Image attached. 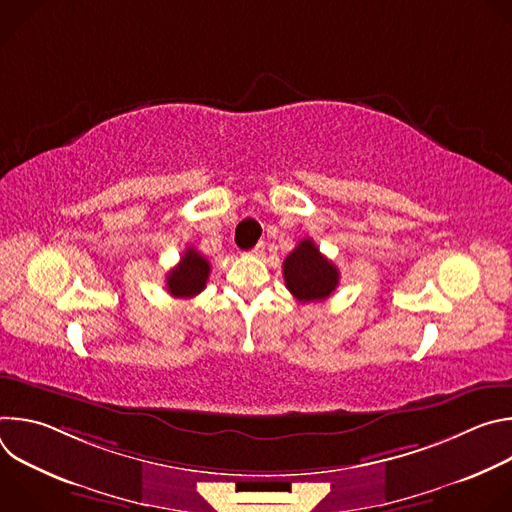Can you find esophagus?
<instances>
[{"mask_svg": "<svg viewBox=\"0 0 512 512\" xmlns=\"http://www.w3.org/2000/svg\"><path fill=\"white\" fill-rule=\"evenodd\" d=\"M249 253H251L253 257H263V253H265V243H257Z\"/></svg>", "mask_w": 512, "mask_h": 512, "instance_id": "1", "label": "esophagus"}]
</instances>
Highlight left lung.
<instances>
[{"label": "left lung", "mask_w": 512, "mask_h": 512, "mask_svg": "<svg viewBox=\"0 0 512 512\" xmlns=\"http://www.w3.org/2000/svg\"><path fill=\"white\" fill-rule=\"evenodd\" d=\"M338 269L312 239H304L283 261L285 287L300 302H322L338 285Z\"/></svg>", "instance_id": "left-lung-1"}]
</instances>
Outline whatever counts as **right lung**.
Returning <instances> with one entry per match:
<instances>
[{
	"instance_id": "add662e5",
	"label": "right lung",
	"mask_w": 512,
	"mask_h": 512,
	"mask_svg": "<svg viewBox=\"0 0 512 512\" xmlns=\"http://www.w3.org/2000/svg\"><path fill=\"white\" fill-rule=\"evenodd\" d=\"M210 263L194 249L188 247L180 263L168 273L166 285L174 298H194L206 287Z\"/></svg>"
}]
</instances>
